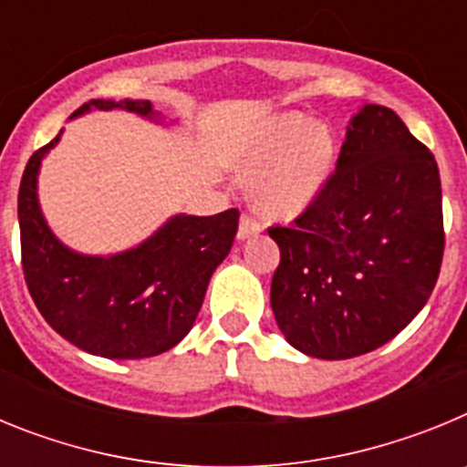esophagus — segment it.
Returning <instances> with one entry per match:
<instances>
[{"label": "esophagus", "instance_id": "1", "mask_svg": "<svg viewBox=\"0 0 467 467\" xmlns=\"http://www.w3.org/2000/svg\"><path fill=\"white\" fill-rule=\"evenodd\" d=\"M259 231H262V224H259L257 220H253V217L243 214L241 226H238V238H241V241H245V238H253L254 234H259Z\"/></svg>", "mask_w": 467, "mask_h": 467}]
</instances>
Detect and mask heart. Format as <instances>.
Listing matches in <instances>:
<instances>
[{
  "instance_id": "obj_1",
  "label": "heart",
  "mask_w": 467,
  "mask_h": 467,
  "mask_svg": "<svg viewBox=\"0 0 467 467\" xmlns=\"http://www.w3.org/2000/svg\"><path fill=\"white\" fill-rule=\"evenodd\" d=\"M332 163L329 130L299 111L264 123L241 156L243 171L259 172L257 203L274 217H290L306 208L327 182Z\"/></svg>"
}]
</instances>
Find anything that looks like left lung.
<instances>
[{"label":"left lung","mask_w":467,"mask_h":467,"mask_svg":"<svg viewBox=\"0 0 467 467\" xmlns=\"http://www.w3.org/2000/svg\"><path fill=\"white\" fill-rule=\"evenodd\" d=\"M271 308L287 344L346 360L388 344L426 306L444 254L437 161L393 109L365 105L337 171L292 226H271Z\"/></svg>","instance_id":"1"}]
</instances>
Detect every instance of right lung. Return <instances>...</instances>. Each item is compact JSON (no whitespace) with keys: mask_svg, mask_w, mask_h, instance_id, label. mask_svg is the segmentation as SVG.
Listing matches in <instances>:
<instances>
[{"mask_svg":"<svg viewBox=\"0 0 467 467\" xmlns=\"http://www.w3.org/2000/svg\"><path fill=\"white\" fill-rule=\"evenodd\" d=\"M90 109L159 121L150 100H90L72 119ZM57 140L30 156L18 192L23 274L36 308L63 339L93 356L140 360L166 353L193 327L210 275L234 245L238 210L175 214L138 247L109 257L74 253L53 236L36 198L41 159Z\"/></svg>","mask_w":467,"mask_h":467,"instance_id":"right-lung-1","label":"right lung"}]
</instances>
